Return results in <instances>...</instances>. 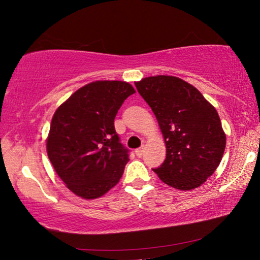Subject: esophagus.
Here are the masks:
<instances>
[{
	"instance_id": "34e87169",
	"label": "esophagus",
	"mask_w": 260,
	"mask_h": 260,
	"mask_svg": "<svg viewBox=\"0 0 260 260\" xmlns=\"http://www.w3.org/2000/svg\"><path fill=\"white\" fill-rule=\"evenodd\" d=\"M143 152H144V148L141 147V148H139V149H136V150H135V155L138 156V157H141V156L143 155Z\"/></svg>"
}]
</instances>
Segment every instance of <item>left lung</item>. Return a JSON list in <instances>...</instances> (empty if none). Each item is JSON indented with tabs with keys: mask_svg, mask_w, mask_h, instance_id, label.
I'll use <instances>...</instances> for the list:
<instances>
[{
	"mask_svg": "<svg viewBox=\"0 0 260 260\" xmlns=\"http://www.w3.org/2000/svg\"><path fill=\"white\" fill-rule=\"evenodd\" d=\"M135 86L155 113L166 144L165 160L153 172L180 190L200 187L225 151L226 135L217 110L199 89L177 77H148Z\"/></svg>",
	"mask_w": 260,
	"mask_h": 260,
	"instance_id": "left-lung-1",
	"label": "left lung"
}]
</instances>
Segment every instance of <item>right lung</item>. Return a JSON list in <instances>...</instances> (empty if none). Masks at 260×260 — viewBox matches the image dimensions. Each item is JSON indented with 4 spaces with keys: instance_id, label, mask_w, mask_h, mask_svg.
<instances>
[{
    "instance_id": "obj_1",
    "label": "right lung",
    "mask_w": 260,
    "mask_h": 260,
    "mask_svg": "<svg viewBox=\"0 0 260 260\" xmlns=\"http://www.w3.org/2000/svg\"><path fill=\"white\" fill-rule=\"evenodd\" d=\"M125 81H95L81 87L56 110L47 152L67 187L86 200L103 196L119 182L129 150L120 143L114 118L134 94Z\"/></svg>"
}]
</instances>
